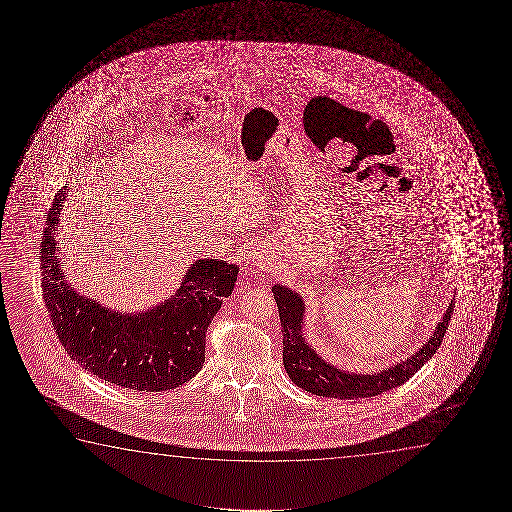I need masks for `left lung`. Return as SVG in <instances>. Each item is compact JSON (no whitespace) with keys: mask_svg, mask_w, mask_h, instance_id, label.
<instances>
[{"mask_svg":"<svg viewBox=\"0 0 512 512\" xmlns=\"http://www.w3.org/2000/svg\"><path fill=\"white\" fill-rule=\"evenodd\" d=\"M273 294L283 327V365L288 372V378L306 392L341 400L374 397L404 385L439 350L455 308V304L451 302L441 323L435 327L434 336L428 339V343L418 353L407 358L406 362L392 365L390 369L378 374H353L339 371L334 365L327 364L304 341L301 332L304 302L301 297L290 288L280 285H274Z\"/></svg>","mask_w":512,"mask_h":512,"instance_id":"8db88e82","label":"left lung"}]
</instances>
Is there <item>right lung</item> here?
Listing matches in <instances>:
<instances>
[{"mask_svg":"<svg viewBox=\"0 0 512 512\" xmlns=\"http://www.w3.org/2000/svg\"><path fill=\"white\" fill-rule=\"evenodd\" d=\"M68 190H57L40 250L43 301L64 350L120 388L164 392L187 383L203 367L206 330L232 294L238 266L197 260L169 301L141 315L103 308L66 283L57 260L56 229Z\"/></svg>","mask_w":512,"mask_h":512,"instance_id":"1","label":"right lung"}]
</instances>
